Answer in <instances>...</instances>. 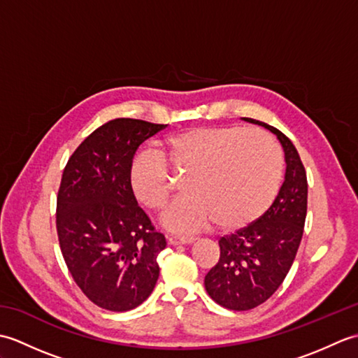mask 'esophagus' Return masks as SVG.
Segmentation results:
<instances>
[{
	"mask_svg": "<svg viewBox=\"0 0 358 358\" xmlns=\"http://www.w3.org/2000/svg\"><path fill=\"white\" fill-rule=\"evenodd\" d=\"M169 245L172 246H180V245H191V243L195 241V238L192 237H178V235H172V237H169Z\"/></svg>",
	"mask_w": 358,
	"mask_h": 358,
	"instance_id": "esophagus-1",
	"label": "esophagus"
}]
</instances>
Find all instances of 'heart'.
Instances as JSON below:
<instances>
[{
    "mask_svg": "<svg viewBox=\"0 0 358 358\" xmlns=\"http://www.w3.org/2000/svg\"><path fill=\"white\" fill-rule=\"evenodd\" d=\"M158 155H136L129 186L141 206L166 208L172 185L166 166L186 173V195L163 217L169 231L189 234L214 222L220 231H237L260 218L278 192L283 159L269 135L255 129L199 126L167 135Z\"/></svg>",
    "mask_w": 358,
    "mask_h": 358,
    "instance_id": "heart-1",
    "label": "heart"
}]
</instances>
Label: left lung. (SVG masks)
<instances>
[{
    "mask_svg": "<svg viewBox=\"0 0 358 358\" xmlns=\"http://www.w3.org/2000/svg\"><path fill=\"white\" fill-rule=\"evenodd\" d=\"M243 120L277 136L286 172L271 208L252 224L218 241L220 260L204 277V287L212 300L231 310L257 308L283 283L300 246L308 209L305 166L292 141L268 123Z\"/></svg>",
    "mask_w": 358,
    "mask_h": 358,
    "instance_id": "obj_1",
    "label": "left lung"
}]
</instances>
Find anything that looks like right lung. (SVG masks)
I'll list each match as a JSON object with an SVG mask.
<instances>
[{"label":"right lung","instance_id":"right-lung-1","mask_svg":"<svg viewBox=\"0 0 358 358\" xmlns=\"http://www.w3.org/2000/svg\"><path fill=\"white\" fill-rule=\"evenodd\" d=\"M164 124L134 118L104 123L67 162L57 199L59 248L75 283L103 309L126 313L154 291L166 248L129 186L143 141Z\"/></svg>","mask_w":358,"mask_h":358}]
</instances>
